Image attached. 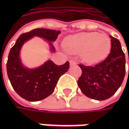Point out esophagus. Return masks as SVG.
Listing matches in <instances>:
<instances>
[{"label":"esophagus","instance_id":"1","mask_svg":"<svg viewBox=\"0 0 129 129\" xmlns=\"http://www.w3.org/2000/svg\"><path fill=\"white\" fill-rule=\"evenodd\" d=\"M77 63H76L75 61H74V60H70V66H73V65H75Z\"/></svg>","mask_w":129,"mask_h":129}]
</instances>
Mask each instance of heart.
<instances>
[{"label": "heart", "mask_w": 129, "mask_h": 129, "mask_svg": "<svg viewBox=\"0 0 129 129\" xmlns=\"http://www.w3.org/2000/svg\"><path fill=\"white\" fill-rule=\"evenodd\" d=\"M64 47L70 53H81V59L85 63L95 64L108 56L111 49V40L106 34L81 32L67 38Z\"/></svg>", "instance_id": "obj_1"}]
</instances>
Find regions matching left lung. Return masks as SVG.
<instances>
[{"mask_svg": "<svg viewBox=\"0 0 129 129\" xmlns=\"http://www.w3.org/2000/svg\"><path fill=\"white\" fill-rule=\"evenodd\" d=\"M110 38L111 52L103 61L94 66L79 65L82 70L77 81L79 87L84 95L93 100L102 101L112 97L124 78V53L119 40L112 36Z\"/></svg>", "mask_w": 129, "mask_h": 129, "instance_id": "8db88e82", "label": "left lung"}]
</instances>
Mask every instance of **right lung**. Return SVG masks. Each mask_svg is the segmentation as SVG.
<instances>
[{"label": "right lung", "instance_id": "add662e5", "mask_svg": "<svg viewBox=\"0 0 129 129\" xmlns=\"http://www.w3.org/2000/svg\"><path fill=\"white\" fill-rule=\"evenodd\" d=\"M61 31L37 28L22 34L11 48L7 62L8 78L13 88L19 96L29 102H37L45 99L54 92L59 77L66 73L69 62L58 66L48 60L41 66L29 69L25 68L20 59V50L24 43L34 36L50 41L52 51H55L52 43Z\"/></svg>", "mask_w": 129, "mask_h": 129}]
</instances>
